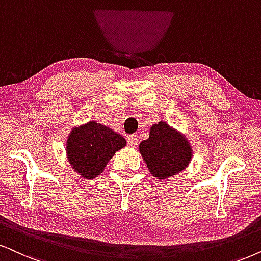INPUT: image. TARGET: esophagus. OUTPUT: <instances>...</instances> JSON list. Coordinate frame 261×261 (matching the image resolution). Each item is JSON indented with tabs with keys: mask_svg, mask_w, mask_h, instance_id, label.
I'll return each mask as SVG.
<instances>
[{
	"mask_svg": "<svg viewBox=\"0 0 261 261\" xmlns=\"http://www.w3.org/2000/svg\"><path fill=\"white\" fill-rule=\"evenodd\" d=\"M137 141H138V137L136 136V135H131V136L127 137V144L130 147H136Z\"/></svg>",
	"mask_w": 261,
	"mask_h": 261,
	"instance_id": "obj_1",
	"label": "esophagus"
}]
</instances>
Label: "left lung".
<instances>
[{
  "label": "left lung",
  "instance_id": "obj_1",
  "mask_svg": "<svg viewBox=\"0 0 261 261\" xmlns=\"http://www.w3.org/2000/svg\"><path fill=\"white\" fill-rule=\"evenodd\" d=\"M138 150L151 176L160 180L182 172L193 159L187 136L165 121L151 125L149 137L141 142Z\"/></svg>",
  "mask_w": 261,
  "mask_h": 261
}]
</instances>
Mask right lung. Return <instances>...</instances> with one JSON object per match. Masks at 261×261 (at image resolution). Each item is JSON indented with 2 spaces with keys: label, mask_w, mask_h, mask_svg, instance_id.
<instances>
[{
  "label": "right lung",
  "mask_w": 261,
  "mask_h": 261,
  "mask_svg": "<svg viewBox=\"0 0 261 261\" xmlns=\"http://www.w3.org/2000/svg\"><path fill=\"white\" fill-rule=\"evenodd\" d=\"M126 140L106 125L91 120L74 126L66 141V156L72 170L84 179H94L103 172L108 161Z\"/></svg>",
  "instance_id": "add662e5"
}]
</instances>
